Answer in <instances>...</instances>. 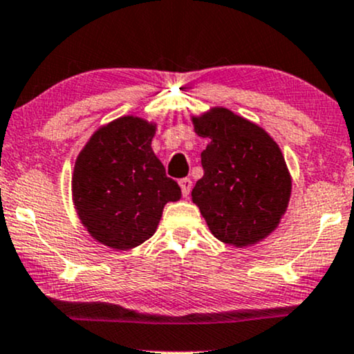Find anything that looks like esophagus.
<instances>
[{"mask_svg":"<svg viewBox=\"0 0 354 354\" xmlns=\"http://www.w3.org/2000/svg\"><path fill=\"white\" fill-rule=\"evenodd\" d=\"M178 185H180L182 195H184V197H189L190 190H192V180H190L189 177L180 178V180H178Z\"/></svg>","mask_w":354,"mask_h":354,"instance_id":"34e87169","label":"esophagus"}]
</instances>
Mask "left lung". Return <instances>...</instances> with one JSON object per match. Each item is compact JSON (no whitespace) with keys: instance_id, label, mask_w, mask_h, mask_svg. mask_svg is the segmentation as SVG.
I'll return each instance as SVG.
<instances>
[{"instance_id":"1","label":"left lung","mask_w":354,"mask_h":354,"mask_svg":"<svg viewBox=\"0 0 354 354\" xmlns=\"http://www.w3.org/2000/svg\"><path fill=\"white\" fill-rule=\"evenodd\" d=\"M192 120L195 132L209 139L194 203L223 243H257L275 230L292 192L280 147L263 129L223 107Z\"/></svg>"}]
</instances>
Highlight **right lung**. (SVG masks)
<instances>
[{
  "mask_svg": "<svg viewBox=\"0 0 354 354\" xmlns=\"http://www.w3.org/2000/svg\"><path fill=\"white\" fill-rule=\"evenodd\" d=\"M153 134V124L124 115L97 129L74 165L79 218L97 242L115 250L151 239L165 203L180 198V187L152 151Z\"/></svg>",
  "mask_w": 354,
  "mask_h": 354,
  "instance_id": "add662e5",
  "label": "right lung"
}]
</instances>
